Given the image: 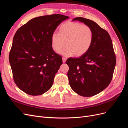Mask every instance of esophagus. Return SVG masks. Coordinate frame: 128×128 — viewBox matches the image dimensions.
Instances as JSON below:
<instances>
[{"mask_svg":"<svg viewBox=\"0 0 128 128\" xmlns=\"http://www.w3.org/2000/svg\"><path fill=\"white\" fill-rule=\"evenodd\" d=\"M66 60H67V58H65V57H63L62 58V61H63V62H65L66 61Z\"/></svg>","mask_w":128,"mask_h":128,"instance_id":"34e87169","label":"esophagus"}]
</instances>
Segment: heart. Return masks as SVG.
Instances as JSON below:
<instances>
[{"label":"heart","mask_w":128,"mask_h":128,"mask_svg":"<svg viewBox=\"0 0 128 128\" xmlns=\"http://www.w3.org/2000/svg\"><path fill=\"white\" fill-rule=\"evenodd\" d=\"M59 33L53 32L51 36L53 50L59 52L67 45L61 54L64 56H72L76 54L82 56L91 48L94 40V32L91 27L77 22L69 21L61 24Z\"/></svg>","instance_id":"b5f03b06"}]
</instances>
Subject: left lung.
<instances>
[{
  "label": "left lung",
  "mask_w": 128,
  "mask_h": 128,
  "mask_svg": "<svg viewBox=\"0 0 128 128\" xmlns=\"http://www.w3.org/2000/svg\"><path fill=\"white\" fill-rule=\"evenodd\" d=\"M88 26L94 32V40L88 51L78 58H69L67 73L72 90L83 96H92L105 89L113 78L116 56L112 41L106 30L89 19L74 18Z\"/></svg>",
  "instance_id": "1"
}]
</instances>
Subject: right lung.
<instances>
[{
	"label": "right lung",
	"mask_w": 128,
	"mask_h": 128,
	"mask_svg": "<svg viewBox=\"0 0 128 128\" xmlns=\"http://www.w3.org/2000/svg\"><path fill=\"white\" fill-rule=\"evenodd\" d=\"M68 18L61 14L34 18L15 34L9 61L15 83L26 94L42 95L52 87L62 59L53 51L51 36Z\"/></svg>",
	"instance_id": "add662e5"
}]
</instances>
